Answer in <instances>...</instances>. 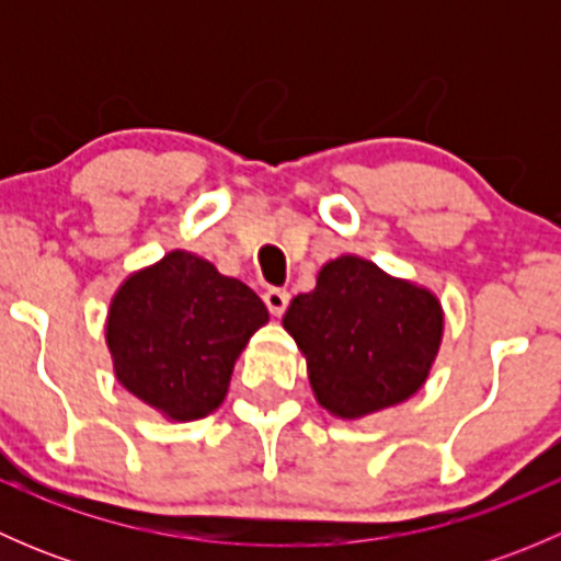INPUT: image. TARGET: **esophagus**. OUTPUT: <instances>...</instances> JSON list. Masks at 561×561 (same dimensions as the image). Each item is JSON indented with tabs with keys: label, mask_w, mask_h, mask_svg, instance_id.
Masks as SVG:
<instances>
[{
	"label": "esophagus",
	"mask_w": 561,
	"mask_h": 561,
	"mask_svg": "<svg viewBox=\"0 0 561 561\" xmlns=\"http://www.w3.org/2000/svg\"><path fill=\"white\" fill-rule=\"evenodd\" d=\"M263 301H265V307H268L271 314L282 317L285 314L287 304H290V293L279 290V287H271V290L263 293Z\"/></svg>",
	"instance_id": "esophagus-1"
}]
</instances>
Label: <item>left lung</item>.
I'll list each match as a JSON object with an SVG mask.
<instances>
[{
	"label": "left lung",
	"mask_w": 561,
	"mask_h": 561,
	"mask_svg": "<svg viewBox=\"0 0 561 561\" xmlns=\"http://www.w3.org/2000/svg\"><path fill=\"white\" fill-rule=\"evenodd\" d=\"M282 325L307 358L317 404L358 421L423 388L443 344L445 314L426 287L342 254L322 265L312 293L293 298Z\"/></svg>",
	"instance_id": "obj_1"
}]
</instances>
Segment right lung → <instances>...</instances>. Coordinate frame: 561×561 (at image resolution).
<instances>
[{
	"instance_id": "1",
	"label": "right lung",
	"mask_w": 561,
	"mask_h": 561,
	"mask_svg": "<svg viewBox=\"0 0 561 561\" xmlns=\"http://www.w3.org/2000/svg\"><path fill=\"white\" fill-rule=\"evenodd\" d=\"M265 322L252 287L173 249L118 285L105 342L116 380L162 417L186 423L222 404L241 350Z\"/></svg>"
}]
</instances>
